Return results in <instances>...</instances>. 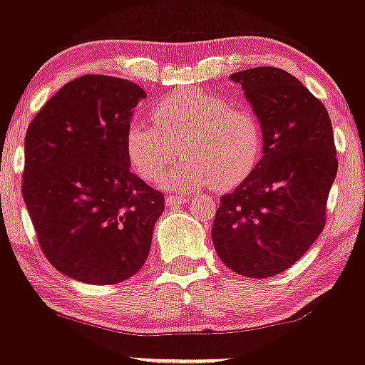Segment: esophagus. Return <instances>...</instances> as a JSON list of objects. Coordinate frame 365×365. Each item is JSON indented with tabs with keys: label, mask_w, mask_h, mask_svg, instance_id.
<instances>
[{
	"label": "esophagus",
	"mask_w": 365,
	"mask_h": 365,
	"mask_svg": "<svg viewBox=\"0 0 365 365\" xmlns=\"http://www.w3.org/2000/svg\"><path fill=\"white\" fill-rule=\"evenodd\" d=\"M188 200V197L187 195H166V199H165V202H166V206H178V204H185Z\"/></svg>",
	"instance_id": "esophagus-1"
}]
</instances>
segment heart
<instances>
[{
	"label": "heart",
	"mask_w": 365,
	"mask_h": 365,
	"mask_svg": "<svg viewBox=\"0 0 365 365\" xmlns=\"http://www.w3.org/2000/svg\"><path fill=\"white\" fill-rule=\"evenodd\" d=\"M153 123L128 125L125 149L132 168L145 182H156L182 145L186 158L161 180L173 190L240 183L257 166L262 150L261 125L247 108L230 106L220 96L178 91L153 104Z\"/></svg>",
	"instance_id": "obj_1"
}]
</instances>
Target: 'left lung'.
Listing matches in <instances>:
<instances>
[{
  "mask_svg": "<svg viewBox=\"0 0 365 365\" xmlns=\"http://www.w3.org/2000/svg\"><path fill=\"white\" fill-rule=\"evenodd\" d=\"M240 83L262 130V158L221 195L212 244L235 273L269 278L311 249L326 223L338 171L328 111L302 82L274 66L230 75Z\"/></svg>",
  "mask_w": 365,
  "mask_h": 365,
  "instance_id": "1",
  "label": "left lung"
}]
</instances>
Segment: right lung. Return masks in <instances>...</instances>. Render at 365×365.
Wrapping results in <instances>:
<instances>
[{"mask_svg":"<svg viewBox=\"0 0 365 365\" xmlns=\"http://www.w3.org/2000/svg\"><path fill=\"white\" fill-rule=\"evenodd\" d=\"M145 92L108 75L65 83L25 135L22 195L48 261L89 284L128 279L148 259L165 195L130 171L125 135Z\"/></svg>","mask_w":365,"mask_h":365,"instance_id":"1","label":"right lung"}]
</instances>
